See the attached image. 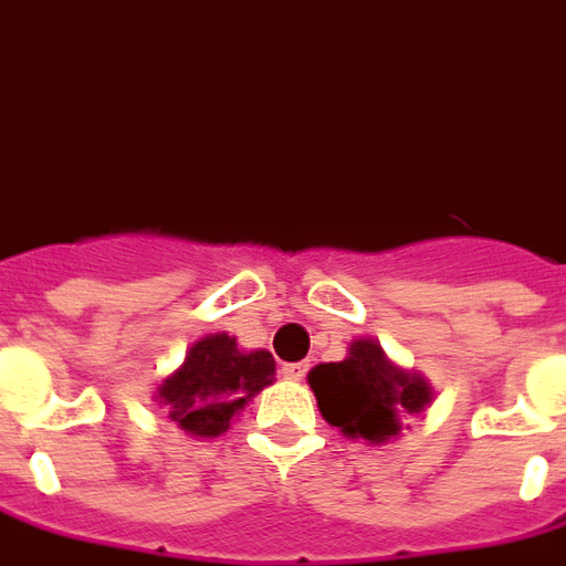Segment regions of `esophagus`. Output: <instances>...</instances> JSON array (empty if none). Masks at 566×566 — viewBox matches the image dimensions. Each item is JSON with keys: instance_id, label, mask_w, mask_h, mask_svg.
Here are the masks:
<instances>
[{"instance_id": "1", "label": "esophagus", "mask_w": 566, "mask_h": 566, "mask_svg": "<svg viewBox=\"0 0 566 566\" xmlns=\"http://www.w3.org/2000/svg\"><path fill=\"white\" fill-rule=\"evenodd\" d=\"M305 371H308V366H305V363H287V366H282V375L287 380H303Z\"/></svg>"}]
</instances>
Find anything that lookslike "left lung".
I'll use <instances>...</instances> for the list:
<instances>
[{"label": "left lung", "mask_w": 566, "mask_h": 566, "mask_svg": "<svg viewBox=\"0 0 566 566\" xmlns=\"http://www.w3.org/2000/svg\"><path fill=\"white\" fill-rule=\"evenodd\" d=\"M317 408L345 438L384 443L399 438L408 417L426 411L432 401L429 380L389 363L384 347L357 338L342 363H321L308 371Z\"/></svg>", "instance_id": "8db88e82"}]
</instances>
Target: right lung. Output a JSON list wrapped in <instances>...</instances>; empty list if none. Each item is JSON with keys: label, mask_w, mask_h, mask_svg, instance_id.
Segmentation results:
<instances>
[{"label": "right lung", "mask_w": 566, "mask_h": 566, "mask_svg": "<svg viewBox=\"0 0 566 566\" xmlns=\"http://www.w3.org/2000/svg\"><path fill=\"white\" fill-rule=\"evenodd\" d=\"M275 380V359L266 350H240L237 338L212 333L188 347L186 363L161 380L155 401L195 438H219L230 420Z\"/></svg>", "instance_id": "obj_1"}]
</instances>
